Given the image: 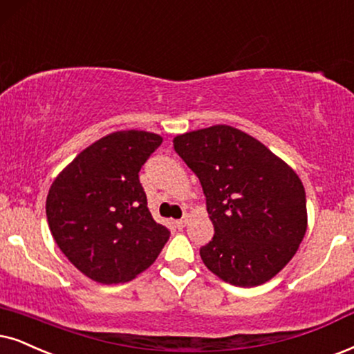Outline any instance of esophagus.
<instances>
[{
  "instance_id": "34e87169",
  "label": "esophagus",
  "mask_w": 354,
  "mask_h": 354,
  "mask_svg": "<svg viewBox=\"0 0 354 354\" xmlns=\"http://www.w3.org/2000/svg\"><path fill=\"white\" fill-rule=\"evenodd\" d=\"M186 223H187V217H183V218H180V221L174 222V227H176V229H185Z\"/></svg>"
}]
</instances>
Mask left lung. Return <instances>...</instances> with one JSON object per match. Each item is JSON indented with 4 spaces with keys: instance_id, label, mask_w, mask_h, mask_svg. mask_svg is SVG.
<instances>
[{
    "instance_id": "obj_1",
    "label": "left lung",
    "mask_w": 354,
    "mask_h": 354,
    "mask_svg": "<svg viewBox=\"0 0 354 354\" xmlns=\"http://www.w3.org/2000/svg\"><path fill=\"white\" fill-rule=\"evenodd\" d=\"M174 151L199 178L214 236L201 248L209 271L239 288L274 277L307 230L306 189L266 145L230 125L173 138Z\"/></svg>"
}]
</instances>
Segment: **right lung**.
Here are the masks:
<instances>
[{
	"label": "right lung",
	"instance_id": "obj_1",
	"mask_svg": "<svg viewBox=\"0 0 354 354\" xmlns=\"http://www.w3.org/2000/svg\"><path fill=\"white\" fill-rule=\"evenodd\" d=\"M158 133L119 131L100 138L58 173L47 194L52 236L68 261L101 284L145 271L169 239L147 207L138 171L162 145Z\"/></svg>",
	"mask_w": 354,
	"mask_h": 354
}]
</instances>
